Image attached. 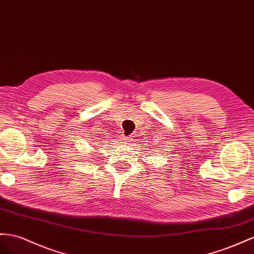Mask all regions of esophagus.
I'll return each instance as SVG.
<instances>
[{
  "label": "esophagus",
  "instance_id": "obj_1",
  "mask_svg": "<svg viewBox=\"0 0 254 254\" xmlns=\"http://www.w3.org/2000/svg\"><path fill=\"white\" fill-rule=\"evenodd\" d=\"M123 140H125V141L127 142V144H128V141L131 140V139H129V137H127V138H125V139H123Z\"/></svg>",
  "mask_w": 254,
  "mask_h": 254
}]
</instances>
